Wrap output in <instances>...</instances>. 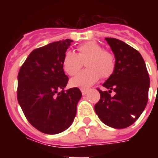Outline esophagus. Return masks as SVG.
I'll return each mask as SVG.
<instances>
[{"instance_id":"1","label":"esophagus","mask_w":158,"mask_h":158,"mask_svg":"<svg viewBox=\"0 0 158 158\" xmlns=\"http://www.w3.org/2000/svg\"><path fill=\"white\" fill-rule=\"evenodd\" d=\"M81 93H82V94H83V95H86L87 93H88V90H87V89H81Z\"/></svg>"}]
</instances>
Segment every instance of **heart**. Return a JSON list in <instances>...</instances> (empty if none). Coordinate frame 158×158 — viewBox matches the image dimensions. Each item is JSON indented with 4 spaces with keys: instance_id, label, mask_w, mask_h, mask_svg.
Masks as SVG:
<instances>
[{
    "instance_id": "b5f03b06",
    "label": "heart",
    "mask_w": 158,
    "mask_h": 158,
    "mask_svg": "<svg viewBox=\"0 0 158 158\" xmlns=\"http://www.w3.org/2000/svg\"><path fill=\"white\" fill-rule=\"evenodd\" d=\"M78 54L68 51L62 59V67L69 75H74L82 66V61L85 62L88 68L73 77L69 84L74 88L88 89L100 79L110 77L115 67V57L95 41H89L79 45L77 48Z\"/></svg>"
}]
</instances>
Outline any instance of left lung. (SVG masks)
Here are the masks:
<instances>
[{"mask_svg":"<svg viewBox=\"0 0 158 158\" xmlns=\"http://www.w3.org/2000/svg\"><path fill=\"white\" fill-rule=\"evenodd\" d=\"M115 58L113 74L102 84L109 91H98L101 98L94 109L105 125L124 129L136 121L148 99L150 79L144 60L137 50L122 41L106 38ZM116 94L112 97L111 90Z\"/></svg>","mask_w":158,"mask_h":158,"instance_id":"left-lung-1","label":"left lung"}]
</instances>
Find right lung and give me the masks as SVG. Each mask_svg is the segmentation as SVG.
<instances>
[{
    "instance_id": "obj_1",
    "label": "right lung",
    "mask_w": 158,
    "mask_h": 158,
    "mask_svg": "<svg viewBox=\"0 0 158 158\" xmlns=\"http://www.w3.org/2000/svg\"><path fill=\"white\" fill-rule=\"evenodd\" d=\"M72 42H53L33 50L19 71V104L28 122L44 134L63 132L76 115L82 94L78 88L64 91L69 79L62 67Z\"/></svg>"
}]
</instances>
